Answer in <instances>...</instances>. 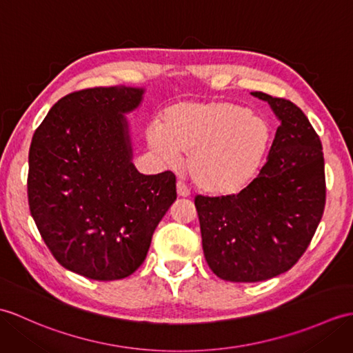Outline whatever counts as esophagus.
Wrapping results in <instances>:
<instances>
[{
  "label": "esophagus",
  "instance_id": "esophagus-1",
  "mask_svg": "<svg viewBox=\"0 0 353 353\" xmlns=\"http://www.w3.org/2000/svg\"><path fill=\"white\" fill-rule=\"evenodd\" d=\"M177 195L179 196H190V190H188V186L183 182H177Z\"/></svg>",
  "mask_w": 353,
  "mask_h": 353
}]
</instances>
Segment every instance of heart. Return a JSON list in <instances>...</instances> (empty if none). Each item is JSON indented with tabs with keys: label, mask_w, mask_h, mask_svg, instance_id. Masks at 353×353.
Returning a JSON list of instances; mask_svg holds the SVG:
<instances>
[{
	"label": "heart",
	"mask_w": 353,
	"mask_h": 353,
	"mask_svg": "<svg viewBox=\"0 0 353 353\" xmlns=\"http://www.w3.org/2000/svg\"><path fill=\"white\" fill-rule=\"evenodd\" d=\"M150 150L167 163L186 154L185 167L201 190L242 192L263 168L274 143L269 120L228 101L177 102L147 130Z\"/></svg>",
	"instance_id": "obj_1"
}]
</instances>
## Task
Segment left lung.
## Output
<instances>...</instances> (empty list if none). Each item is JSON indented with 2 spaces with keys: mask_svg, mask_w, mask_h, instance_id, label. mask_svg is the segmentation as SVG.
<instances>
[{
  "mask_svg": "<svg viewBox=\"0 0 353 353\" xmlns=\"http://www.w3.org/2000/svg\"><path fill=\"white\" fill-rule=\"evenodd\" d=\"M251 94L280 120L266 163L242 192L194 200L208 265L233 283L289 270L313 239L326 199L322 143L305 114L288 99Z\"/></svg>",
  "mask_w": 353,
  "mask_h": 353,
  "instance_id": "1",
  "label": "left lung"
}]
</instances>
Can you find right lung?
Wrapping results in <instances>:
<instances>
[{"mask_svg": "<svg viewBox=\"0 0 353 353\" xmlns=\"http://www.w3.org/2000/svg\"><path fill=\"white\" fill-rule=\"evenodd\" d=\"M144 92L116 85L70 93L31 139V216L55 260L90 280L134 274L177 199L171 171L145 176L132 163L125 114L141 105Z\"/></svg>", "mask_w": 353, "mask_h": 353, "instance_id": "add662e5", "label": "right lung"}]
</instances>
